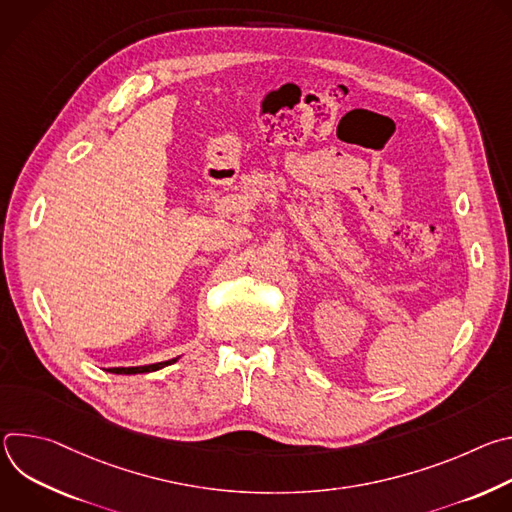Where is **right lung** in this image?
<instances>
[{
  "label": "right lung",
  "mask_w": 512,
  "mask_h": 512,
  "mask_svg": "<svg viewBox=\"0 0 512 512\" xmlns=\"http://www.w3.org/2000/svg\"><path fill=\"white\" fill-rule=\"evenodd\" d=\"M180 356L172 358V360H164V362H154V364H145V367H115V369H107L109 373H115V375H137V373H152V371H160L164 367H168V364L176 362Z\"/></svg>",
  "instance_id": "right-lung-1"
}]
</instances>
